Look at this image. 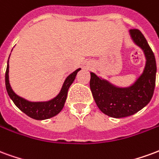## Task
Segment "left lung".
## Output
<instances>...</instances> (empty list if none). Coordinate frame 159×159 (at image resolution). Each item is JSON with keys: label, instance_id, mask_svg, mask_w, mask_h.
<instances>
[{"label": "left lung", "instance_id": "8db88e82", "mask_svg": "<svg viewBox=\"0 0 159 159\" xmlns=\"http://www.w3.org/2000/svg\"><path fill=\"white\" fill-rule=\"evenodd\" d=\"M129 32L146 58L143 71L137 79L129 86L118 87L90 72V89L97 107L114 118L129 117L141 110L152 100L155 88L157 66L153 52L139 30H130Z\"/></svg>", "mask_w": 159, "mask_h": 159}]
</instances>
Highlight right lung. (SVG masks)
Instances as JSON below:
<instances>
[{
	"instance_id": "right-lung-1",
	"label": "right lung",
	"mask_w": 159,
	"mask_h": 159,
	"mask_svg": "<svg viewBox=\"0 0 159 159\" xmlns=\"http://www.w3.org/2000/svg\"><path fill=\"white\" fill-rule=\"evenodd\" d=\"M8 63L9 59L7 60V66L5 76L6 89H7L9 97L11 98V100L13 101V103L15 104V106L19 110L22 111L24 113H25L30 117L36 120L48 119L56 116L61 111L66 103L70 86L72 84L76 78V74L81 70V68L76 70L75 71H73L71 74H70L69 76L66 77L59 93L54 98L47 101H30L18 95L12 90V87L9 83Z\"/></svg>"
}]
</instances>
